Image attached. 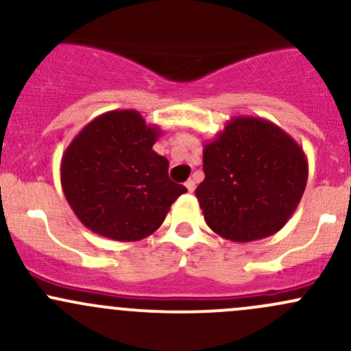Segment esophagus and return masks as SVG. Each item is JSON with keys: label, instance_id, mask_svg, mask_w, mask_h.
Instances as JSON below:
<instances>
[{"label": "esophagus", "instance_id": "34e87169", "mask_svg": "<svg viewBox=\"0 0 351 351\" xmlns=\"http://www.w3.org/2000/svg\"><path fill=\"white\" fill-rule=\"evenodd\" d=\"M185 186H186V190L192 193L193 190H195V182H193V180H189V182H185Z\"/></svg>", "mask_w": 351, "mask_h": 351}]
</instances>
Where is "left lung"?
I'll list each match as a JSON object with an SVG mask.
<instances>
[{"label": "left lung", "instance_id": "1", "mask_svg": "<svg viewBox=\"0 0 351 351\" xmlns=\"http://www.w3.org/2000/svg\"><path fill=\"white\" fill-rule=\"evenodd\" d=\"M205 180L195 195L208 228L250 243L280 231L306 190L307 158L284 129L260 117H232L204 146Z\"/></svg>", "mask_w": 351, "mask_h": 351}]
</instances>
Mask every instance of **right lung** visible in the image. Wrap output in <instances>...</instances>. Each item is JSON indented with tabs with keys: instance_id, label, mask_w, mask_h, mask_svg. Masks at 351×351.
<instances>
[{
	"instance_id": "right-lung-1",
	"label": "right lung",
	"mask_w": 351,
	"mask_h": 351,
	"mask_svg": "<svg viewBox=\"0 0 351 351\" xmlns=\"http://www.w3.org/2000/svg\"><path fill=\"white\" fill-rule=\"evenodd\" d=\"M137 110H112L83 127L61 159V185L76 217L113 241H139L186 192L168 178V159L153 149L161 136Z\"/></svg>"
}]
</instances>
